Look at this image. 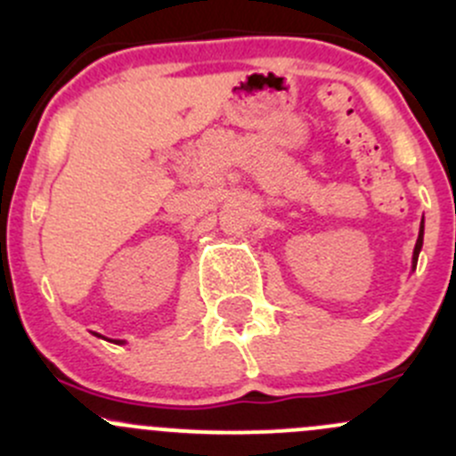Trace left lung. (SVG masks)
Here are the masks:
<instances>
[{"mask_svg": "<svg viewBox=\"0 0 456 456\" xmlns=\"http://www.w3.org/2000/svg\"><path fill=\"white\" fill-rule=\"evenodd\" d=\"M421 245H424V220H421V227H419V238H417V245H415V251H412V271H415V269H417V257H419Z\"/></svg>", "mask_w": 456, "mask_h": 456, "instance_id": "8db88e82", "label": "left lung"}]
</instances>
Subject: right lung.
<instances>
[{"mask_svg":"<svg viewBox=\"0 0 456 456\" xmlns=\"http://www.w3.org/2000/svg\"><path fill=\"white\" fill-rule=\"evenodd\" d=\"M94 335H96V338H103V335H99V333H94ZM103 339H108V338H103ZM108 342H114V344H123L121 339H108Z\"/></svg>","mask_w":456,"mask_h":456,"instance_id":"obj_1","label":"right lung"}]
</instances>
